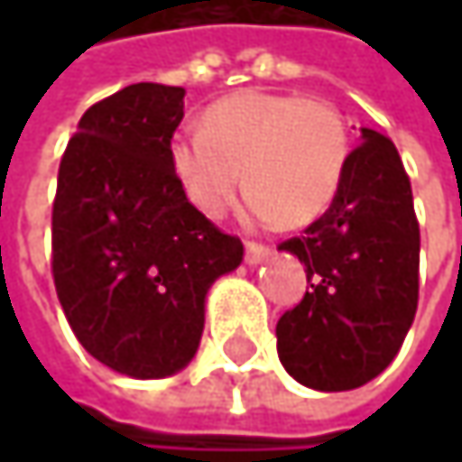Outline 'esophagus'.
Returning <instances> with one entry per match:
<instances>
[{
    "label": "esophagus",
    "instance_id": "obj_1",
    "mask_svg": "<svg viewBox=\"0 0 462 462\" xmlns=\"http://www.w3.org/2000/svg\"><path fill=\"white\" fill-rule=\"evenodd\" d=\"M270 256V248L267 245H262V243H245V262L248 264H262L264 259Z\"/></svg>",
    "mask_w": 462,
    "mask_h": 462
}]
</instances>
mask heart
Wrapping results in <instances>:
<instances>
[{
	"mask_svg": "<svg viewBox=\"0 0 462 462\" xmlns=\"http://www.w3.org/2000/svg\"><path fill=\"white\" fill-rule=\"evenodd\" d=\"M350 157L342 115L323 98L240 90L214 101L203 128L173 134L171 168L189 203L219 219L240 187L251 222L305 227L334 203ZM244 176H239V171Z\"/></svg>",
	"mask_w": 462,
	"mask_h": 462,
	"instance_id": "obj_1",
	"label": "heart"
}]
</instances>
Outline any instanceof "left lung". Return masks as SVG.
<instances>
[{"label": "left lung", "instance_id": "8db88e82", "mask_svg": "<svg viewBox=\"0 0 462 462\" xmlns=\"http://www.w3.org/2000/svg\"><path fill=\"white\" fill-rule=\"evenodd\" d=\"M278 248L300 256L310 283L275 326L286 372L316 391L374 380L415 321L420 289V225L393 141L361 128L334 203Z\"/></svg>", "mask_w": 462, "mask_h": 462}]
</instances>
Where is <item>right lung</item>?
Listing matches in <instances>:
<instances>
[{"label":"right lung","instance_id":"obj_1","mask_svg":"<svg viewBox=\"0 0 462 462\" xmlns=\"http://www.w3.org/2000/svg\"><path fill=\"white\" fill-rule=\"evenodd\" d=\"M181 117L184 88L128 85L82 115L58 168V302L93 358L136 380L192 361L211 283L243 262L240 237L208 222L171 168Z\"/></svg>","mask_w":462,"mask_h":462}]
</instances>
